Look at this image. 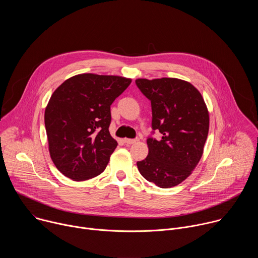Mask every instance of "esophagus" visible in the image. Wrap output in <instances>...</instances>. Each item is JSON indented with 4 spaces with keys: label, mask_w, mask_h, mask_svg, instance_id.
<instances>
[{
    "label": "esophagus",
    "mask_w": 258,
    "mask_h": 258,
    "mask_svg": "<svg viewBox=\"0 0 258 258\" xmlns=\"http://www.w3.org/2000/svg\"><path fill=\"white\" fill-rule=\"evenodd\" d=\"M123 141H124V143H125V144H127V145H132V144L136 143L138 140H137V139H124Z\"/></svg>",
    "instance_id": "34e87169"
}]
</instances>
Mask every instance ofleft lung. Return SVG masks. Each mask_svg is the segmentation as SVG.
<instances>
[{"label":"left lung","instance_id":"1","mask_svg":"<svg viewBox=\"0 0 258 258\" xmlns=\"http://www.w3.org/2000/svg\"><path fill=\"white\" fill-rule=\"evenodd\" d=\"M136 85L151 101L152 134L147 139L149 153L138 161L140 173L159 188H171L185 180L203 154L209 115L200 92L190 83L172 78L139 79Z\"/></svg>","mask_w":258,"mask_h":258}]
</instances>
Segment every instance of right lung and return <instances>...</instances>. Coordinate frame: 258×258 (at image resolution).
Returning <instances> with one entry per match:
<instances>
[{"instance_id": "add662e5", "label": "right lung", "mask_w": 258, "mask_h": 258, "mask_svg": "<svg viewBox=\"0 0 258 258\" xmlns=\"http://www.w3.org/2000/svg\"><path fill=\"white\" fill-rule=\"evenodd\" d=\"M132 80L84 73L66 80L50 98L45 126L51 158L73 180L102 173L117 142L109 133L110 106Z\"/></svg>"}]
</instances>
